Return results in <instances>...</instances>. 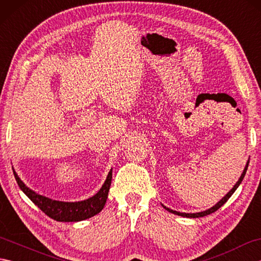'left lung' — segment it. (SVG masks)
I'll return each mask as SVG.
<instances>
[{
	"instance_id": "1",
	"label": "left lung",
	"mask_w": 261,
	"mask_h": 261,
	"mask_svg": "<svg viewBox=\"0 0 261 261\" xmlns=\"http://www.w3.org/2000/svg\"><path fill=\"white\" fill-rule=\"evenodd\" d=\"M248 165H249V162L247 163V165H246V167H245V170H243V173H242V175H241V177L239 178V180L237 181V184L233 186V188H232V190L226 194V195L221 199V201L218 203V204H215L213 207H211V208H208V210H206V211H204V212H199V213H180V212H177V211H173V210H170V208H168V207H166V206H164V208H166L168 211V212H170V213H174V214H176V215H180V216H184V218H202V216H205V215H208V214H211V213H213V212H215V211H218L221 206H222V205L228 201V199L231 197V195L232 194H233L234 192H236V190L238 187H239V185L241 184V181H242V179H243V177H245V175H246V171H247V169H248Z\"/></svg>"
}]
</instances>
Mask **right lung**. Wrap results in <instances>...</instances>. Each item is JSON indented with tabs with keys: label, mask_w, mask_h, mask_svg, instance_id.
<instances>
[{
	"label": "right lung",
	"mask_w": 261,
	"mask_h": 261,
	"mask_svg": "<svg viewBox=\"0 0 261 261\" xmlns=\"http://www.w3.org/2000/svg\"><path fill=\"white\" fill-rule=\"evenodd\" d=\"M15 180L18 182L19 187L22 190L25 195L29 197L31 201L35 203L37 206L40 208L43 213L47 214L49 218H51L59 222H77V221H83L90 219L92 216L96 215L103 210L105 202H107L109 190L111 186V180H112V170L107 177V180L103 184L95 195L90 197L88 199L82 202H59L54 201L48 197L31 191L28 188L24 182L22 181L19 176L16 175L13 170Z\"/></svg>",
	"instance_id": "1"
}]
</instances>
